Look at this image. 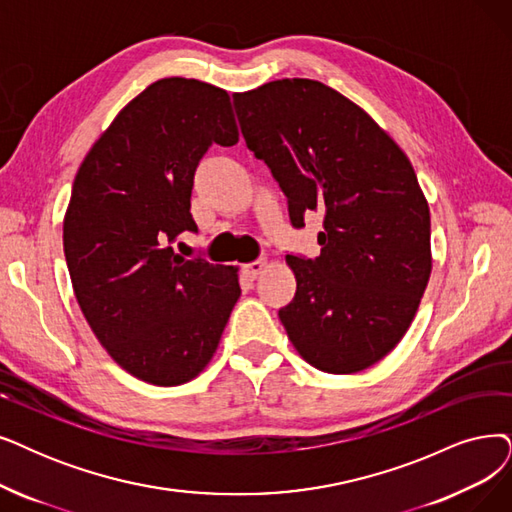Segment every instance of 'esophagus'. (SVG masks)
Masks as SVG:
<instances>
[{
  "label": "esophagus",
  "mask_w": 512,
  "mask_h": 512,
  "mask_svg": "<svg viewBox=\"0 0 512 512\" xmlns=\"http://www.w3.org/2000/svg\"><path fill=\"white\" fill-rule=\"evenodd\" d=\"M264 260H254V262H250V264H245L243 267V273H245V277H248L250 281H254V279H258V275L264 271Z\"/></svg>",
  "instance_id": "34e87169"
}]
</instances>
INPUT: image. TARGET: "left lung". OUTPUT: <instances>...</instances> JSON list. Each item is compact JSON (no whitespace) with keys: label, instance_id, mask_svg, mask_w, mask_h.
Wrapping results in <instances>:
<instances>
[{"label":"left lung","instance_id":"8db88e82","mask_svg":"<svg viewBox=\"0 0 512 512\" xmlns=\"http://www.w3.org/2000/svg\"><path fill=\"white\" fill-rule=\"evenodd\" d=\"M233 105L292 227L323 214L319 256H285L296 275L294 300L279 309L285 332L321 372L367 370L403 338L431 277V214L410 159L321 81L277 79Z\"/></svg>","mask_w":512,"mask_h":512}]
</instances>
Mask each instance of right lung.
I'll return each mask as SVG.
<instances>
[{"label":"right lung","mask_w":512,"mask_h":512,"mask_svg":"<svg viewBox=\"0 0 512 512\" xmlns=\"http://www.w3.org/2000/svg\"><path fill=\"white\" fill-rule=\"evenodd\" d=\"M237 140L227 92L168 77L121 109L79 166L63 224L75 298L100 344L138 380L195 378L241 294L237 269L172 248L180 233H197L191 191L201 157Z\"/></svg>","instance_id":"obj_1"}]
</instances>
